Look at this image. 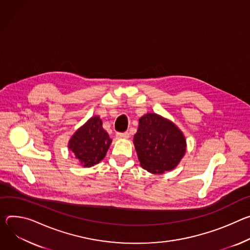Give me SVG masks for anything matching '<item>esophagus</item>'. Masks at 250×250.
<instances>
[{
  "label": "esophagus",
  "instance_id": "34e87169",
  "mask_svg": "<svg viewBox=\"0 0 250 250\" xmlns=\"http://www.w3.org/2000/svg\"><path fill=\"white\" fill-rule=\"evenodd\" d=\"M129 137H130V135H129L128 132H123V133L118 132V133L116 134V138H117V139H128Z\"/></svg>",
  "mask_w": 250,
  "mask_h": 250
}]
</instances>
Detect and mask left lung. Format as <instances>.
<instances>
[{"label":"left lung","instance_id":"left-lung-1","mask_svg":"<svg viewBox=\"0 0 250 250\" xmlns=\"http://www.w3.org/2000/svg\"><path fill=\"white\" fill-rule=\"evenodd\" d=\"M133 142L142 168L152 174L175 169L187 146L183 132L156 113H147L139 119Z\"/></svg>","mask_w":250,"mask_h":250}]
</instances>
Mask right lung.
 I'll return each instance as SVG.
<instances>
[{
    "instance_id": "add662e5",
    "label": "right lung",
    "mask_w": 250,
    "mask_h": 250,
    "mask_svg": "<svg viewBox=\"0 0 250 250\" xmlns=\"http://www.w3.org/2000/svg\"><path fill=\"white\" fill-rule=\"evenodd\" d=\"M112 140L102 127L99 116L91 117L71 136L68 149L80 165L89 168L104 159Z\"/></svg>"
}]
</instances>
